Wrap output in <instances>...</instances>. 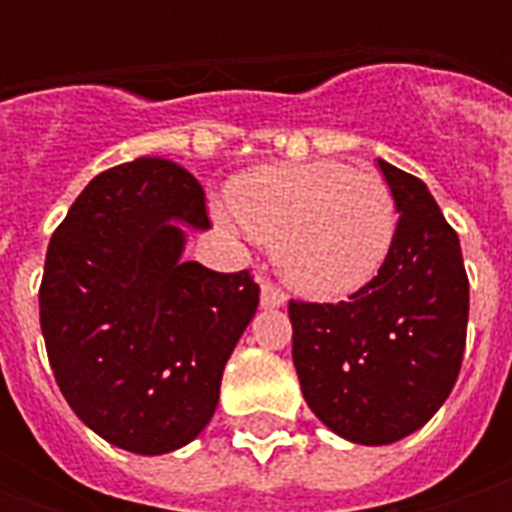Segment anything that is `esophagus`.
I'll return each mask as SVG.
<instances>
[{
  "label": "esophagus",
  "instance_id": "obj_1",
  "mask_svg": "<svg viewBox=\"0 0 512 512\" xmlns=\"http://www.w3.org/2000/svg\"><path fill=\"white\" fill-rule=\"evenodd\" d=\"M287 302V293L276 282L262 279V305L265 307H279Z\"/></svg>",
  "mask_w": 512,
  "mask_h": 512
}]
</instances>
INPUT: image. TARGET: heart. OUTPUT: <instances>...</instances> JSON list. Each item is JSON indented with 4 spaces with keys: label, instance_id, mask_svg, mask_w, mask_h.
I'll return each instance as SVG.
<instances>
[{
    "label": "heart",
    "instance_id": "1",
    "mask_svg": "<svg viewBox=\"0 0 512 512\" xmlns=\"http://www.w3.org/2000/svg\"><path fill=\"white\" fill-rule=\"evenodd\" d=\"M239 225L276 250L279 270L313 296L367 285L396 236V202L376 173L342 162L256 168L230 187Z\"/></svg>",
    "mask_w": 512,
    "mask_h": 512
}]
</instances>
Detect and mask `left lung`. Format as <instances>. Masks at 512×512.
<instances>
[{"mask_svg":"<svg viewBox=\"0 0 512 512\" xmlns=\"http://www.w3.org/2000/svg\"><path fill=\"white\" fill-rule=\"evenodd\" d=\"M399 225L379 273L347 302L290 299L307 407L342 439L390 444L419 430L462 370L470 282L456 230L422 179L379 159Z\"/></svg>","mask_w":512,"mask_h":512,"instance_id":"obj_1","label":"left lung"}]
</instances>
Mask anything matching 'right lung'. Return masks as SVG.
<instances>
[{"label": "right lung", "mask_w": 512, "mask_h": 512, "mask_svg": "<svg viewBox=\"0 0 512 512\" xmlns=\"http://www.w3.org/2000/svg\"><path fill=\"white\" fill-rule=\"evenodd\" d=\"M179 222L210 227L205 190L182 165L142 156L105 170L53 230L39 285L62 396L93 433L142 456L205 430L259 305L250 270L179 259Z\"/></svg>", "instance_id": "right-lung-1"}]
</instances>
